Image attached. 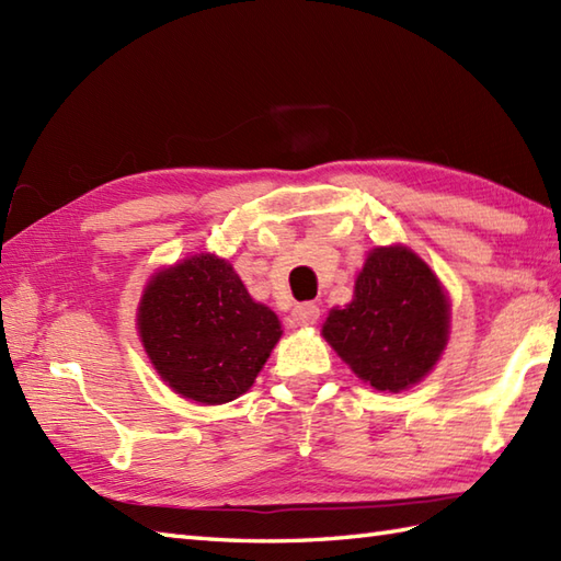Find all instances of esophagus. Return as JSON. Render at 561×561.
<instances>
[{
	"instance_id": "obj_1",
	"label": "esophagus",
	"mask_w": 561,
	"mask_h": 561,
	"mask_svg": "<svg viewBox=\"0 0 561 561\" xmlns=\"http://www.w3.org/2000/svg\"><path fill=\"white\" fill-rule=\"evenodd\" d=\"M291 318H294L296 325H313V323H318V318H320V308L313 301L299 304L294 308Z\"/></svg>"
}]
</instances>
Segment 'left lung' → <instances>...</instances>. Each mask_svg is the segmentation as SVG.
I'll return each mask as SVG.
<instances>
[{
    "mask_svg": "<svg viewBox=\"0 0 561 561\" xmlns=\"http://www.w3.org/2000/svg\"><path fill=\"white\" fill-rule=\"evenodd\" d=\"M323 335L366 383L400 392L432 371L446 347V294L412 250L376 248L356 277L354 301L330 313Z\"/></svg>",
    "mask_w": 561,
    "mask_h": 561,
    "instance_id": "obj_1",
    "label": "left lung"
}]
</instances>
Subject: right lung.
<instances>
[{
	"label": "right lung",
	"instance_id": "obj_1",
	"mask_svg": "<svg viewBox=\"0 0 561 561\" xmlns=\"http://www.w3.org/2000/svg\"><path fill=\"white\" fill-rule=\"evenodd\" d=\"M137 323L161 378L202 404L243 396L282 337L277 316L250 299L229 262L209 253L159 272Z\"/></svg>",
	"mask_w": 561,
	"mask_h": 561
}]
</instances>
